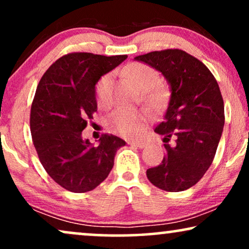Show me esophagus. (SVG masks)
<instances>
[{
    "instance_id": "1",
    "label": "esophagus",
    "mask_w": 249,
    "mask_h": 249,
    "mask_svg": "<svg viewBox=\"0 0 249 249\" xmlns=\"http://www.w3.org/2000/svg\"><path fill=\"white\" fill-rule=\"evenodd\" d=\"M130 144H131V146H134L137 148H143V147H146L147 142H146V141H142V140H137V141H132V142H130Z\"/></svg>"
}]
</instances>
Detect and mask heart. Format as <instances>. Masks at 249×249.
<instances>
[{
	"mask_svg": "<svg viewBox=\"0 0 249 249\" xmlns=\"http://www.w3.org/2000/svg\"><path fill=\"white\" fill-rule=\"evenodd\" d=\"M124 75L135 86L142 89V97L147 103L157 106L163 100V90L157 85L161 81L155 69L143 63H131L124 69ZM96 99L99 106L107 107L110 102V77L103 75L96 85ZM149 121L146 110L118 108L110 115L108 125L110 130L123 137H135L143 131Z\"/></svg>",
	"mask_w": 249,
	"mask_h": 249,
	"instance_id": "heart-1",
	"label": "heart"
}]
</instances>
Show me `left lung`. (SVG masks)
Instances as JSON below:
<instances>
[{
  "mask_svg": "<svg viewBox=\"0 0 249 249\" xmlns=\"http://www.w3.org/2000/svg\"><path fill=\"white\" fill-rule=\"evenodd\" d=\"M164 75L171 96L163 121L155 128L164 135L165 156L147 170L154 186L181 192L196 184L212 165L224 126V102L209 69L180 49L137 56ZM172 137L175 142L168 144Z\"/></svg>",
  "mask_w": 249,
  "mask_h": 249,
  "instance_id": "8db88e82",
  "label": "left lung"
}]
</instances>
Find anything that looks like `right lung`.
Instances as JSON below:
<instances>
[{"label": "right lung", "mask_w": 249, "mask_h": 249, "mask_svg": "<svg viewBox=\"0 0 249 249\" xmlns=\"http://www.w3.org/2000/svg\"><path fill=\"white\" fill-rule=\"evenodd\" d=\"M127 55L70 53L50 65L36 87L31 107V133L43 168L59 186L85 193L99 186L114 166L125 141L102 134L94 146L81 132L97 110L95 85Z\"/></svg>", "instance_id": "add662e5"}]
</instances>
